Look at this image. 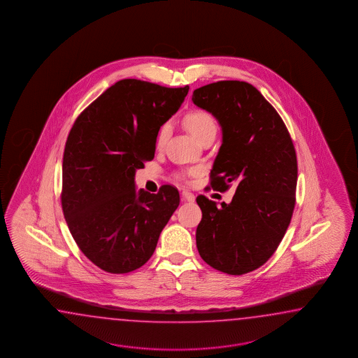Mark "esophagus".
Masks as SVG:
<instances>
[{
    "instance_id": "1",
    "label": "esophagus",
    "mask_w": 358,
    "mask_h": 358,
    "mask_svg": "<svg viewBox=\"0 0 358 358\" xmlns=\"http://www.w3.org/2000/svg\"><path fill=\"white\" fill-rule=\"evenodd\" d=\"M182 200L183 201H189V203H192V201L195 200V196H194V194H192V192H190V191L183 190Z\"/></svg>"
}]
</instances>
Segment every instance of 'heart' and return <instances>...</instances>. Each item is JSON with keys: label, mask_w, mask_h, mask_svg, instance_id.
I'll return each mask as SVG.
<instances>
[{"label": "heart", "mask_w": 358, "mask_h": 358, "mask_svg": "<svg viewBox=\"0 0 358 358\" xmlns=\"http://www.w3.org/2000/svg\"><path fill=\"white\" fill-rule=\"evenodd\" d=\"M185 126L190 131L191 135L194 136L199 141H201L206 136L217 132V123H215L213 115L204 110H195L189 113L185 117ZM171 132H172L171 123H164L159 128L158 136H157V146L158 148H162L166 143L168 137L171 136Z\"/></svg>", "instance_id": "b5f03b06"}]
</instances>
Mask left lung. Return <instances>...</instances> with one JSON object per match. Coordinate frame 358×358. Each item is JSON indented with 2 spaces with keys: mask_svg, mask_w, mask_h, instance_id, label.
<instances>
[{
  "mask_svg": "<svg viewBox=\"0 0 358 358\" xmlns=\"http://www.w3.org/2000/svg\"><path fill=\"white\" fill-rule=\"evenodd\" d=\"M194 103L222 128L210 171L213 190L236 192L221 207L204 195L196 203L199 255L215 270L244 275L259 268L285 235L295 206L294 145L278 111L250 83L220 80L196 88Z\"/></svg>",
  "mask_w": 358,
  "mask_h": 358,
  "instance_id": "left-lung-1",
  "label": "left lung"
}]
</instances>
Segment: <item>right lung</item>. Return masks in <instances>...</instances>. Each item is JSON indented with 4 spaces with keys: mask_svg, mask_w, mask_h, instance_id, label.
I'll return each instance as SVG.
<instances>
[{
    "mask_svg": "<svg viewBox=\"0 0 358 358\" xmlns=\"http://www.w3.org/2000/svg\"><path fill=\"white\" fill-rule=\"evenodd\" d=\"M189 86L122 80L90 103L65 143L62 207L82 253L101 270L127 273L150 259L180 204L178 190H136L135 173L152 160L159 128Z\"/></svg>",
    "mask_w": 358,
    "mask_h": 358,
    "instance_id": "add662e5",
    "label": "right lung"
}]
</instances>
